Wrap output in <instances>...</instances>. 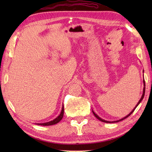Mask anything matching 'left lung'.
<instances>
[{
  "instance_id": "obj_1",
  "label": "left lung",
  "mask_w": 152,
  "mask_h": 152,
  "mask_svg": "<svg viewBox=\"0 0 152 152\" xmlns=\"http://www.w3.org/2000/svg\"><path fill=\"white\" fill-rule=\"evenodd\" d=\"M143 72H144V70H143ZM143 82H144V89H143V94H142V97L140 98V101H138V102L137 103V104L136 105V106H135V107L134 108V109L133 110H132L130 113H129V114L127 115H126L125 116V118H122V119H119V120H117V121H106V120H104V119H101V118H100L99 117V115H97V114H95V113L94 112H93V110H92V112H93V114H94V115L95 116V117L96 118H97L98 119H99V120H100V121H102V122H104V123H109V124H111V123H116V122H118V121H121V120H124V119H125V118H128L129 117V116L131 114H132V113H133V112H134V110L135 109H136V108L137 107V106H138V104H140V102L142 101V99H144V94H145V81H144V80H143Z\"/></svg>"
}]
</instances>
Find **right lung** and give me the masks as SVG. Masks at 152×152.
Here are the masks:
<instances>
[{"label": "right lung", "mask_w": 152, "mask_h": 152, "mask_svg": "<svg viewBox=\"0 0 152 152\" xmlns=\"http://www.w3.org/2000/svg\"><path fill=\"white\" fill-rule=\"evenodd\" d=\"M63 114H64V106L63 105V108H62V110H61V114H59V116L54 119L53 120L49 121V122H46V123H43V124H37L38 125H43V126H48V125H55L59 123L61 119H62L63 117Z\"/></svg>", "instance_id": "add662e5"}]
</instances>
